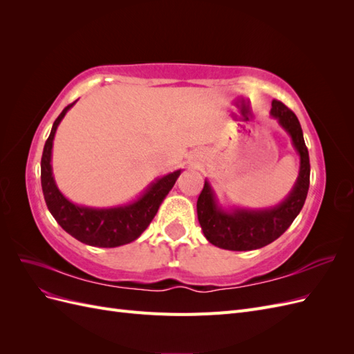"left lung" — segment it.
<instances>
[{
    "label": "left lung",
    "mask_w": 354,
    "mask_h": 354,
    "mask_svg": "<svg viewBox=\"0 0 354 354\" xmlns=\"http://www.w3.org/2000/svg\"><path fill=\"white\" fill-rule=\"evenodd\" d=\"M272 116L291 136L292 145L299 155V173L291 194L279 205L264 209L218 207L209 183L205 185L198 198V220L209 243L223 250L251 251L272 243L291 226L301 211L310 186V159L304 143L303 130L295 113L279 102H272Z\"/></svg>",
    "instance_id": "1"
}]
</instances>
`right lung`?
<instances>
[{
	"label": "right lung",
	"mask_w": 354,
	"mask_h": 354,
	"mask_svg": "<svg viewBox=\"0 0 354 354\" xmlns=\"http://www.w3.org/2000/svg\"><path fill=\"white\" fill-rule=\"evenodd\" d=\"M75 104H68L53 124L41 158V186L48 211L62 229L82 243L102 248H115L136 241L156 216L159 205L173 189L181 169L158 178L137 201L122 207L90 208L75 205L62 195L53 178L51 149L63 116Z\"/></svg>",
	"instance_id": "add662e5"
}]
</instances>
